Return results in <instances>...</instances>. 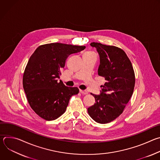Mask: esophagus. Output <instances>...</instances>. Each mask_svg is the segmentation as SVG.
<instances>
[{"label":"esophagus","instance_id":"34e87169","mask_svg":"<svg viewBox=\"0 0 160 160\" xmlns=\"http://www.w3.org/2000/svg\"><path fill=\"white\" fill-rule=\"evenodd\" d=\"M80 92L82 94H83V95H86L88 94L87 91L86 90H80Z\"/></svg>","mask_w":160,"mask_h":160}]
</instances>
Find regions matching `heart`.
<instances>
[{
	"label": "heart",
	"mask_w": 160,
	"mask_h": 160,
	"mask_svg": "<svg viewBox=\"0 0 160 160\" xmlns=\"http://www.w3.org/2000/svg\"><path fill=\"white\" fill-rule=\"evenodd\" d=\"M94 52H92V51H87L83 55H94Z\"/></svg>",
	"instance_id": "heart-1"
}]
</instances>
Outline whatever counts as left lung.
Listing matches in <instances>:
<instances>
[{"label": "left lung", "mask_w": 160, "mask_h": 160, "mask_svg": "<svg viewBox=\"0 0 160 160\" xmlns=\"http://www.w3.org/2000/svg\"><path fill=\"white\" fill-rule=\"evenodd\" d=\"M100 57L98 75L106 80L100 95L91 93L95 104L87 109L95 122L104 124L115 120L123 112L130 99L135 86L132 64L122 49L98 42L90 43Z\"/></svg>", "instance_id": "8db88e82"}]
</instances>
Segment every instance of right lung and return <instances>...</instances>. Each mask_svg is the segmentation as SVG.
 I'll list each match as a JSON object with an SVG mask.
<instances>
[{
    "label": "right lung",
    "mask_w": 160,
    "mask_h": 160,
    "mask_svg": "<svg viewBox=\"0 0 160 160\" xmlns=\"http://www.w3.org/2000/svg\"><path fill=\"white\" fill-rule=\"evenodd\" d=\"M85 46L61 43L40 45L30 56L22 77L28 102L42 118L51 121L65 112L70 99L78 94L77 87H68L58 82L66 60Z\"/></svg>",
    "instance_id": "obj_1"
}]
</instances>
